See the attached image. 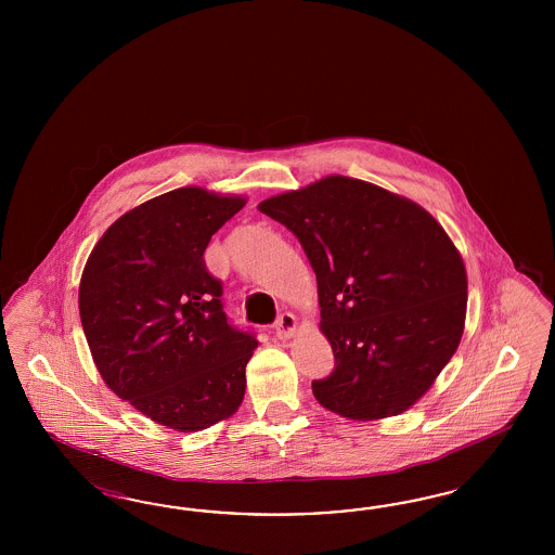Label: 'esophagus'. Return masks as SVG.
<instances>
[{
    "label": "esophagus",
    "instance_id": "esophagus-1",
    "mask_svg": "<svg viewBox=\"0 0 555 555\" xmlns=\"http://www.w3.org/2000/svg\"><path fill=\"white\" fill-rule=\"evenodd\" d=\"M297 332V318L293 313H283L274 323V334L279 339H291Z\"/></svg>",
    "mask_w": 555,
    "mask_h": 555
}]
</instances>
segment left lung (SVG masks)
Instances as JSON below:
<instances>
[{
  "instance_id": "8db88e82",
  "label": "left lung",
  "mask_w": 555,
  "mask_h": 555,
  "mask_svg": "<svg viewBox=\"0 0 555 555\" xmlns=\"http://www.w3.org/2000/svg\"><path fill=\"white\" fill-rule=\"evenodd\" d=\"M299 237L318 276L320 330L336 369L313 380L346 420L401 415L452 360L464 334L468 274L420 203L330 175L258 203Z\"/></svg>"
}]
</instances>
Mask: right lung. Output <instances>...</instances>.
Wrapping results in <instances>:
<instances>
[{
  "label": "right lung",
  "mask_w": 555,
  "mask_h": 555,
  "mask_svg": "<svg viewBox=\"0 0 555 555\" xmlns=\"http://www.w3.org/2000/svg\"><path fill=\"white\" fill-rule=\"evenodd\" d=\"M246 205L181 186L116 219L85 262L79 315L101 378L144 417L179 434L232 417L258 341L228 323L203 253Z\"/></svg>",
  "instance_id": "right-lung-1"
}]
</instances>
